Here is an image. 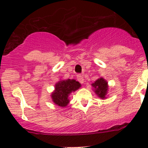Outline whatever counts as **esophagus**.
Masks as SVG:
<instances>
[{"mask_svg": "<svg viewBox=\"0 0 148 148\" xmlns=\"http://www.w3.org/2000/svg\"><path fill=\"white\" fill-rule=\"evenodd\" d=\"M77 79H78V81L80 83H84V77L82 75H81V74H78V75H77Z\"/></svg>", "mask_w": 148, "mask_h": 148, "instance_id": "1", "label": "esophagus"}]
</instances>
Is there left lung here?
Masks as SVG:
<instances>
[{
  "label": "left lung",
  "mask_w": 148,
  "mask_h": 148,
  "mask_svg": "<svg viewBox=\"0 0 148 148\" xmlns=\"http://www.w3.org/2000/svg\"><path fill=\"white\" fill-rule=\"evenodd\" d=\"M92 86L95 88V92L99 97L102 99H105L106 95L108 92V84L105 79L101 77L92 84Z\"/></svg>",
  "instance_id": "obj_1"
}]
</instances>
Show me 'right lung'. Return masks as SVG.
Listing matches in <instances>:
<instances>
[{
	"label": "right lung",
	"instance_id": "right-lung-1",
	"mask_svg": "<svg viewBox=\"0 0 148 148\" xmlns=\"http://www.w3.org/2000/svg\"><path fill=\"white\" fill-rule=\"evenodd\" d=\"M81 87V84L74 79L60 80L55 84V90L52 92V101L59 107H66L69 102V96Z\"/></svg>",
	"mask_w": 148,
	"mask_h": 148
}]
</instances>
